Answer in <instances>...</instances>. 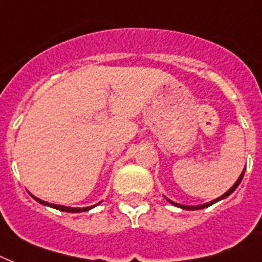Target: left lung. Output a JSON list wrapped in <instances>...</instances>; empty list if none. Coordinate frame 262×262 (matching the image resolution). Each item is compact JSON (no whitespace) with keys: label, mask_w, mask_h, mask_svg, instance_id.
<instances>
[{"label":"left lung","mask_w":262,"mask_h":262,"mask_svg":"<svg viewBox=\"0 0 262 262\" xmlns=\"http://www.w3.org/2000/svg\"><path fill=\"white\" fill-rule=\"evenodd\" d=\"M244 174H245V170H244V171H242V174L239 175V178L236 179V182L234 183V185H232L231 187H230V190H227V191H226V193H224L223 195H220V197H217V199L212 200V201H209V203H207V204H203V205H182V204L174 203V201H171V200H168L167 197H166V199H167V201H168V203H171L172 205H175V207H179V208H182V209H187V211H195V209H203V208H207V207H209V205H212V204L217 203V201H220V200L226 199V197H228V195L231 194L232 191L235 190L236 187L239 186L241 181H242V178H244Z\"/></svg>","instance_id":"left-lung-1"}]
</instances>
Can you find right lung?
<instances>
[{"mask_svg":"<svg viewBox=\"0 0 262 262\" xmlns=\"http://www.w3.org/2000/svg\"><path fill=\"white\" fill-rule=\"evenodd\" d=\"M32 195V194H31ZM32 199L36 200L39 204H42V205H46V207H51L54 208V209H58V211H62V212H72V213H79V212H87L90 211V209H92V208H95L96 205H92V207H84V208H72V207H65V205H57V204H50L47 203V201H43V200L38 199V197H35V195H32ZM100 204V203H99Z\"/></svg>","mask_w":262,"mask_h":262,"instance_id":"right-lung-1","label":"right lung"}]
</instances>
